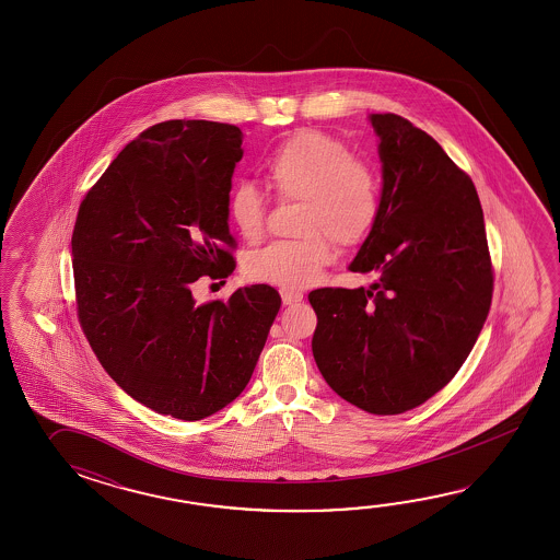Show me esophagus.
<instances>
[{
  "instance_id": "esophagus-1",
  "label": "esophagus",
  "mask_w": 560,
  "mask_h": 560,
  "mask_svg": "<svg viewBox=\"0 0 560 560\" xmlns=\"http://www.w3.org/2000/svg\"><path fill=\"white\" fill-rule=\"evenodd\" d=\"M280 294H282V302H284V306L298 304V302H302V298H304L300 292H294V290H282Z\"/></svg>"
}]
</instances>
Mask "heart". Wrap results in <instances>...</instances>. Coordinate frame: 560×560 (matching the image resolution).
Returning a JSON list of instances; mask_svg holds the SVG:
<instances>
[{
	"instance_id": "b5f03b06",
	"label": "heart",
	"mask_w": 560,
	"mask_h": 560,
	"mask_svg": "<svg viewBox=\"0 0 560 560\" xmlns=\"http://www.w3.org/2000/svg\"><path fill=\"white\" fill-rule=\"evenodd\" d=\"M264 179L282 202H302L300 238L275 242L254 252L248 276L258 282L302 290L320 278L332 260L328 236L340 246L366 238L381 215V184L374 170L345 143L322 131L290 136L264 164ZM228 218L246 242L266 230V200L252 184H240L228 198Z\"/></svg>"
}]
</instances>
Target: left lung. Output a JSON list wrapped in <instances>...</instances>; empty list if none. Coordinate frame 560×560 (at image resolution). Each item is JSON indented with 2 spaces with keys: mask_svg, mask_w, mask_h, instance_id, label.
Segmentation results:
<instances>
[{
  "mask_svg": "<svg viewBox=\"0 0 560 560\" xmlns=\"http://www.w3.org/2000/svg\"><path fill=\"white\" fill-rule=\"evenodd\" d=\"M369 119L381 140V215L348 268L376 280L310 292L312 352L346 402L400 415L465 364L490 310L492 266L472 179L408 119Z\"/></svg>",
  "mask_w": 560,
  "mask_h": 560,
  "instance_id": "obj_1",
  "label": "left lung"
}]
</instances>
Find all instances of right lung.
Listing matches in <instances>:
<instances>
[{
    "instance_id": "1",
    "label": "right lung",
    "mask_w": 560,
    "mask_h": 560,
    "mask_svg": "<svg viewBox=\"0 0 560 560\" xmlns=\"http://www.w3.org/2000/svg\"><path fill=\"white\" fill-rule=\"evenodd\" d=\"M244 133L170 119L131 140L80 203L72 256L78 318L112 381L158 415L202 420L236 400L280 310L272 285L196 304L228 278L232 174Z\"/></svg>"
}]
</instances>
